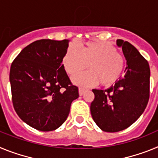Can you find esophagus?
Returning <instances> with one entry per match:
<instances>
[{"instance_id":"1","label":"esophagus","mask_w":158,"mask_h":158,"mask_svg":"<svg viewBox=\"0 0 158 158\" xmlns=\"http://www.w3.org/2000/svg\"><path fill=\"white\" fill-rule=\"evenodd\" d=\"M86 89L84 87H79V95L80 96H82L84 94V93L85 92Z\"/></svg>"}]
</instances>
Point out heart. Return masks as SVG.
Masks as SVG:
<instances>
[{"label": "heart", "instance_id": "heart-1", "mask_svg": "<svg viewBox=\"0 0 158 158\" xmlns=\"http://www.w3.org/2000/svg\"><path fill=\"white\" fill-rule=\"evenodd\" d=\"M65 72L73 77L89 68L87 73L73 77V81L82 85L109 86L116 82L123 72L125 59L114 46L104 41H90L78 49L70 45L62 59Z\"/></svg>", "mask_w": 158, "mask_h": 158}]
</instances>
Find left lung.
<instances>
[{
    "mask_svg": "<svg viewBox=\"0 0 158 158\" xmlns=\"http://www.w3.org/2000/svg\"><path fill=\"white\" fill-rule=\"evenodd\" d=\"M127 60L125 74L106 90L93 89L90 111L96 125L106 132L129 127L141 116L150 98V69L148 62L128 42L118 40Z\"/></svg>",
    "mask_w": 158,
    "mask_h": 158,
    "instance_id": "obj_1",
    "label": "left lung"
}]
</instances>
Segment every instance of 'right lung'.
I'll return each mask as SVG.
<instances>
[{"label":"right lung","mask_w":158,"mask_h":158,"mask_svg":"<svg viewBox=\"0 0 158 158\" xmlns=\"http://www.w3.org/2000/svg\"><path fill=\"white\" fill-rule=\"evenodd\" d=\"M69 40H40L23 49L11 65L9 81L14 109L31 127L51 131L66 120L79 96L64 69Z\"/></svg>","instance_id":"obj_1"}]
</instances>
